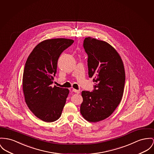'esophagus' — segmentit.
Listing matches in <instances>:
<instances>
[{
	"label": "esophagus",
	"mask_w": 154,
	"mask_h": 154,
	"mask_svg": "<svg viewBox=\"0 0 154 154\" xmlns=\"http://www.w3.org/2000/svg\"><path fill=\"white\" fill-rule=\"evenodd\" d=\"M72 91H73V92L76 93H78V94L80 93V91H79V90H76V89H72Z\"/></svg>",
	"instance_id": "obj_1"
}]
</instances>
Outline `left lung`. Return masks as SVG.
Returning a JSON list of instances; mask_svg holds the SVG:
<instances>
[{
  "mask_svg": "<svg viewBox=\"0 0 154 154\" xmlns=\"http://www.w3.org/2000/svg\"><path fill=\"white\" fill-rule=\"evenodd\" d=\"M83 48L88 56L89 77L96 85L92 92L82 91L80 110L87 121L97 122L109 117L122 100L124 68L119 53L105 41L86 37Z\"/></svg>",
  "mask_w": 154,
  "mask_h": 154,
  "instance_id": "1",
  "label": "left lung"
}]
</instances>
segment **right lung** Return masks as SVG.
I'll list each match as a JSON object with an SVG mask.
<instances>
[{"mask_svg": "<svg viewBox=\"0 0 154 154\" xmlns=\"http://www.w3.org/2000/svg\"><path fill=\"white\" fill-rule=\"evenodd\" d=\"M73 42L66 38L42 41L26 62L23 76L25 101L34 114L44 122H55L61 115L69 91L52 84L60 55Z\"/></svg>", "mask_w": 154, "mask_h": 154, "instance_id": "obj_1", "label": "right lung"}]
</instances>
